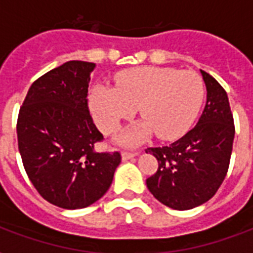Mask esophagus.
Returning <instances> with one entry per match:
<instances>
[{
  "mask_svg": "<svg viewBox=\"0 0 253 253\" xmlns=\"http://www.w3.org/2000/svg\"><path fill=\"white\" fill-rule=\"evenodd\" d=\"M139 152H131V151H122V160L123 162H127V160H130V159L135 158L136 155H138Z\"/></svg>",
  "mask_w": 253,
  "mask_h": 253,
  "instance_id": "34e87169",
  "label": "esophagus"
}]
</instances>
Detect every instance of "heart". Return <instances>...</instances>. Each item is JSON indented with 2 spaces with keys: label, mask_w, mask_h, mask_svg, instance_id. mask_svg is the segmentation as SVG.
<instances>
[{
  "label": "heart",
  "mask_w": 253,
  "mask_h": 253,
  "mask_svg": "<svg viewBox=\"0 0 253 253\" xmlns=\"http://www.w3.org/2000/svg\"><path fill=\"white\" fill-rule=\"evenodd\" d=\"M205 98L204 81L192 71L168 67H140L115 77V87L99 84L91 89L89 107L103 134L118 130L139 109L144 121L122 136L135 143L156 132L172 140L186 134L200 114Z\"/></svg>",
  "instance_id": "obj_1"
}]
</instances>
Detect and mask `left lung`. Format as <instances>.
Instances as JSON below:
<instances>
[{
    "mask_svg": "<svg viewBox=\"0 0 253 253\" xmlns=\"http://www.w3.org/2000/svg\"><path fill=\"white\" fill-rule=\"evenodd\" d=\"M208 97L204 113L192 130L170 146L147 148L159 168L147 188L163 205L189 210L208 202L227 174L235 126L227 93L205 71Z\"/></svg>",
    "mask_w": 253,
    "mask_h": 253,
    "instance_id": "8db88e82",
    "label": "left lung"
}]
</instances>
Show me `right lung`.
<instances>
[{
	"label": "right lung",
	"instance_id": "obj_1",
	"mask_svg": "<svg viewBox=\"0 0 253 253\" xmlns=\"http://www.w3.org/2000/svg\"><path fill=\"white\" fill-rule=\"evenodd\" d=\"M94 63L72 60L39 77L17 122L18 148L38 193L61 209L86 208L107 192L119 152H97L102 134L87 107Z\"/></svg>",
	"mask_w": 253,
	"mask_h": 253
}]
</instances>
